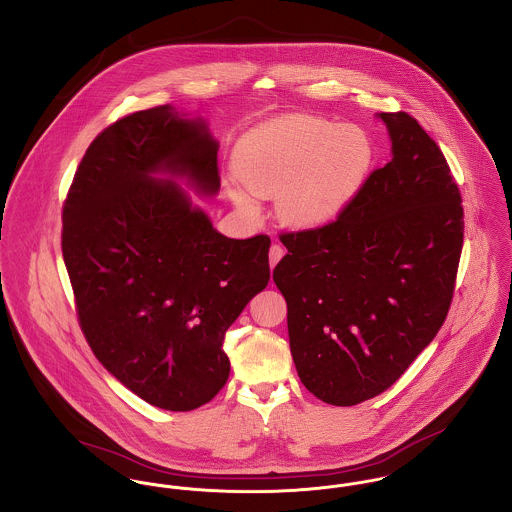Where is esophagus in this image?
<instances>
[{
    "mask_svg": "<svg viewBox=\"0 0 512 512\" xmlns=\"http://www.w3.org/2000/svg\"><path fill=\"white\" fill-rule=\"evenodd\" d=\"M284 253H286V249H284L282 245H278V243L271 245V249H269V263H271V269L284 257Z\"/></svg>",
    "mask_w": 512,
    "mask_h": 512,
    "instance_id": "esophagus-1",
    "label": "esophagus"
}]
</instances>
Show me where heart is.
I'll return each instance as SVG.
<instances>
[{"label":"heart","mask_w":512,"mask_h":512,"mask_svg":"<svg viewBox=\"0 0 512 512\" xmlns=\"http://www.w3.org/2000/svg\"><path fill=\"white\" fill-rule=\"evenodd\" d=\"M372 159V142L358 126L296 115L247 132L237 142L234 171L249 193L276 197V214L286 226L317 230L351 204ZM230 195L247 214L257 212L241 187L234 185Z\"/></svg>","instance_id":"obj_1"}]
</instances>
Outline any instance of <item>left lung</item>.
I'll list each match as a JSON object with an SVG mask.
<instances>
[{
    "instance_id": "obj_1",
    "label": "left lung",
    "mask_w": 512,
    "mask_h": 512,
    "mask_svg": "<svg viewBox=\"0 0 512 512\" xmlns=\"http://www.w3.org/2000/svg\"><path fill=\"white\" fill-rule=\"evenodd\" d=\"M392 159L329 226L284 234L273 271L302 384L349 407L386 392L442 327L464 241L458 185L407 113H378Z\"/></svg>"
}]
</instances>
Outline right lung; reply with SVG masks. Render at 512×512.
I'll return each mask as SVG.
<instances>
[{
	"instance_id": "obj_1",
	"label": "right lung",
	"mask_w": 512,
	"mask_h": 512,
	"mask_svg": "<svg viewBox=\"0 0 512 512\" xmlns=\"http://www.w3.org/2000/svg\"><path fill=\"white\" fill-rule=\"evenodd\" d=\"M218 148L200 115L138 111L91 142L64 204L85 339L122 386L165 411L224 388V335L271 278V239L220 234L182 187L218 195Z\"/></svg>"
}]
</instances>
